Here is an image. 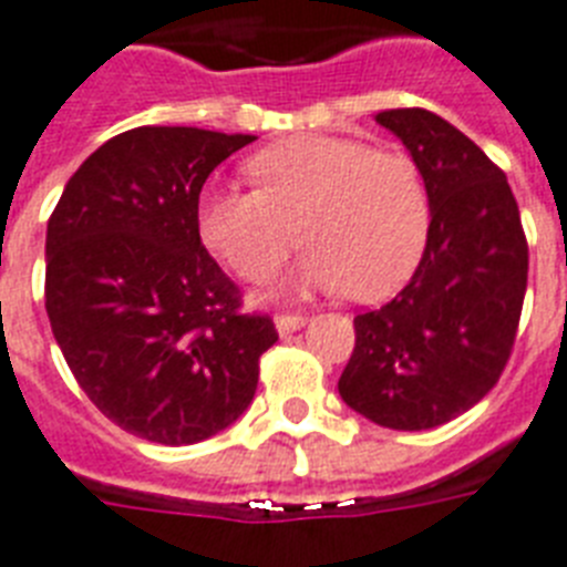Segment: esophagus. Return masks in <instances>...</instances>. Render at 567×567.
Instances as JSON below:
<instances>
[{
	"label": "esophagus",
	"mask_w": 567,
	"mask_h": 567,
	"mask_svg": "<svg viewBox=\"0 0 567 567\" xmlns=\"http://www.w3.org/2000/svg\"><path fill=\"white\" fill-rule=\"evenodd\" d=\"M276 331L279 334H293V331H299V328L306 326L308 317H302V313H276Z\"/></svg>",
	"instance_id": "esophagus-1"
}]
</instances>
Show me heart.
<instances>
[{
  "instance_id": "obj_1",
  "label": "heart",
  "mask_w": 567,
  "mask_h": 567,
  "mask_svg": "<svg viewBox=\"0 0 567 567\" xmlns=\"http://www.w3.org/2000/svg\"><path fill=\"white\" fill-rule=\"evenodd\" d=\"M256 189L198 198V233L241 279H268L293 241L297 291H342L372 302L412 274L430 233V195L415 161L337 135H291L247 161Z\"/></svg>"
}]
</instances>
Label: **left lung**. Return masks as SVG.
Returning a JSON list of instances; mask_svg holds the SVG:
<instances>
[{"label": "left lung", "instance_id": "left-lung-1", "mask_svg": "<svg viewBox=\"0 0 567 567\" xmlns=\"http://www.w3.org/2000/svg\"><path fill=\"white\" fill-rule=\"evenodd\" d=\"M374 121L415 161L432 218L403 291L354 317L337 389L378 426L432 430L502 378L525 302L527 239L504 173L453 123L426 109H389Z\"/></svg>", "mask_w": 567, "mask_h": 567}]
</instances>
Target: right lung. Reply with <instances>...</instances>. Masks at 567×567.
Masks as SVG:
<instances>
[{
  "label": "right lung",
  "instance_id": "obj_1",
  "mask_svg": "<svg viewBox=\"0 0 567 567\" xmlns=\"http://www.w3.org/2000/svg\"><path fill=\"white\" fill-rule=\"evenodd\" d=\"M254 135L137 126L69 178L45 233V311L71 374L121 430L198 444L250 406L274 320L198 233L204 181Z\"/></svg>",
  "mask_w": 567,
  "mask_h": 567
}]
</instances>
